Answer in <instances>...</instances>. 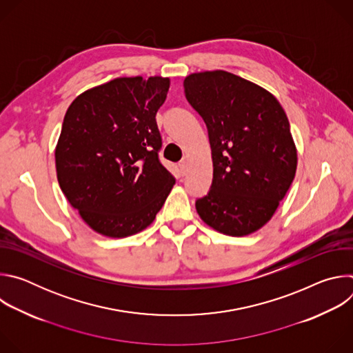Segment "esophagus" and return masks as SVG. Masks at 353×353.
<instances>
[{"instance_id": "1", "label": "esophagus", "mask_w": 353, "mask_h": 353, "mask_svg": "<svg viewBox=\"0 0 353 353\" xmlns=\"http://www.w3.org/2000/svg\"><path fill=\"white\" fill-rule=\"evenodd\" d=\"M179 169H180V173L184 176V174H185V172H187V162H185V159L180 161V163H179Z\"/></svg>"}]
</instances>
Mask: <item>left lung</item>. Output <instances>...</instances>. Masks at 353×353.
I'll return each mask as SVG.
<instances>
[{
	"instance_id": "1",
	"label": "left lung",
	"mask_w": 353,
	"mask_h": 353,
	"mask_svg": "<svg viewBox=\"0 0 353 353\" xmlns=\"http://www.w3.org/2000/svg\"><path fill=\"white\" fill-rule=\"evenodd\" d=\"M184 92L207 124L212 152L211 190L195 201L199 218L228 236L259 230L296 174L285 110L264 88L222 70L190 74Z\"/></svg>"
}]
</instances>
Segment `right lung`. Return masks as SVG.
Returning <instances> with one entry per match:
<instances>
[{
    "mask_svg": "<svg viewBox=\"0 0 353 353\" xmlns=\"http://www.w3.org/2000/svg\"><path fill=\"white\" fill-rule=\"evenodd\" d=\"M169 78H116L70 105L56 146L59 184L97 233L127 237L154 222L176 180L159 162L157 113Z\"/></svg>",
    "mask_w": 353,
    "mask_h": 353,
    "instance_id": "right-lung-1",
    "label": "right lung"
}]
</instances>
